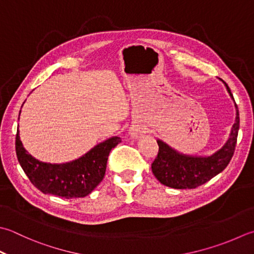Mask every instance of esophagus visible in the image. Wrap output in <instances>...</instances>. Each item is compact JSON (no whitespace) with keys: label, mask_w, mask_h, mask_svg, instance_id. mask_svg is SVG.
<instances>
[{"label":"esophagus","mask_w":254,"mask_h":254,"mask_svg":"<svg viewBox=\"0 0 254 254\" xmlns=\"http://www.w3.org/2000/svg\"><path fill=\"white\" fill-rule=\"evenodd\" d=\"M144 133H145V128L138 126V124H132L130 130H128V134H130V136L133 138L140 137Z\"/></svg>","instance_id":"1"}]
</instances>
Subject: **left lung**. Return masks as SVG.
Wrapping results in <instances>:
<instances>
[{"label":"left lung","instance_id":"obj_1","mask_svg":"<svg viewBox=\"0 0 254 254\" xmlns=\"http://www.w3.org/2000/svg\"><path fill=\"white\" fill-rule=\"evenodd\" d=\"M231 99H233L228 84L222 80ZM236 107V120L231 127L226 143L215 153L208 156L190 155L176 151L164 141L158 140V154L152 164V172L157 181L163 185L176 190H191L210 181L221 173L229 164L235 152L240 119Z\"/></svg>","mask_w":254,"mask_h":254}]
</instances>
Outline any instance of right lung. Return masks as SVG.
I'll return each instance as SVG.
<instances>
[{
	"label": "right lung",
	"mask_w": 254,
	"mask_h": 254,
	"mask_svg": "<svg viewBox=\"0 0 254 254\" xmlns=\"http://www.w3.org/2000/svg\"><path fill=\"white\" fill-rule=\"evenodd\" d=\"M120 142V137L112 136L94 145L77 160L62 164L44 163L25 150L17 128L15 148L24 173L37 190L70 199L88 196L102 182L109 153Z\"/></svg>",
	"instance_id": "1"
}]
</instances>
